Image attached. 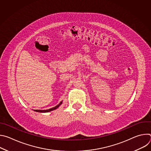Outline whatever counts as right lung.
Masks as SVG:
<instances>
[{"mask_svg": "<svg viewBox=\"0 0 151 151\" xmlns=\"http://www.w3.org/2000/svg\"><path fill=\"white\" fill-rule=\"evenodd\" d=\"M62 103V101H61L58 105H57L56 106H55L54 107H52V108H51V109H48V110H35V111H36V112H43V113H44V112H50V111H53V110H55V109H56L57 108H58V107L61 105V104Z\"/></svg>", "mask_w": 151, "mask_h": 151, "instance_id": "obj_1", "label": "right lung"}]
</instances>
